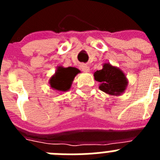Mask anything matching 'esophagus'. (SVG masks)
I'll use <instances>...</instances> for the list:
<instances>
[{"instance_id": "obj_1", "label": "esophagus", "mask_w": 160, "mask_h": 160, "mask_svg": "<svg viewBox=\"0 0 160 160\" xmlns=\"http://www.w3.org/2000/svg\"><path fill=\"white\" fill-rule=\"evenodd\" d=\"M80 69H81L83 72H86V73H87V72L90 71V67H89V66L86 64L80 65Z\"/></svg>"}]
</instances>
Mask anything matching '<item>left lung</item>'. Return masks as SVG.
I'll return each instance as SVG.
<instances>
[{"mask_svg": "<svg viewBox=\"0 0 160 160\" xmlns=\"http://www.w3.org/2000/svg\"><path fill=\"white\" fill-rule=\"evenodd\" d=\"M94 77L100 82V90L109 95L119 96L128 88V80L125 73L110 63H104L102 70L94 72Z\"/></svg>", "mask_w": 160, "mask_h": 160, "instance_id": "1", "label": "left lung"}]
</instances>
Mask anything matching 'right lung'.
Returning a JSON list of instances; mask_svg holds the SVG:
<instances>
[{
  "mask_svg": "<svg viewBox=\"0 0 160 160\" xmlns=\"http://www.w3.org/2000/svg\"><path fill=\"white\" fill-rule=\"evenodd\" d=\"M80 72L81 71L75 67L57 66L54 74L52 75L49 80L50 87L60 92L68 91L71 87L75 76Z\"/></svg>",
  "mask_w": 160,
  "mask_h": 160,
  "instance_id": "add662e5",
  "label": "right lung"
}]
</instances>
